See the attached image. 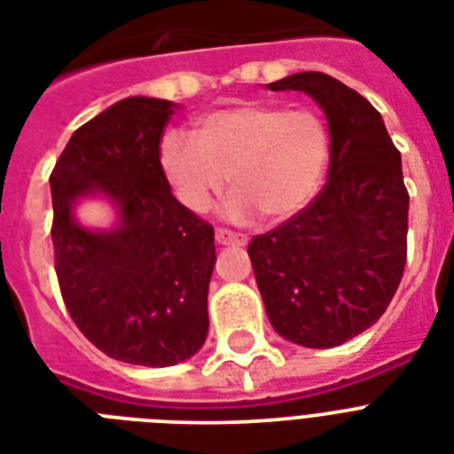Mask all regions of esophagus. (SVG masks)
Segmentation results:
<instances>
[{
  "mask_svg": "<svg viewBox=\"0 0 454 454\" xmlns=\"http://www.w3.org/2000/svg\"><path fill=\"white\" fill-rule=\"evenodd\" d=\"M215 241L220 243V246H246V236L239 234V231H231V230H224V227H218L215 230Z\"/></svg>",
  "mask_w": 454,
  "mask_h": 454,
  "instance_id": "esophagus-1",
  "label": "esophagus"
}]
</instances>
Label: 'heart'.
Returning a JSON list of instances; mask_svg holds the SVG:
<instances>
[{
	"mask_svg": "<svg viewBox=\"0 0 454 454\" xmlns=\"http://www.w3.org/2000/svg\"><path fill=\"white\" fill-rule=\"evenodd\" d=\"M327 162V125L309 108L236 104L197 120L194 137L167 132L160 141L164 178L190 211H208L230 176V220L290 218L313 200Z\"/></svg>",
	"mask_w": 454,
	"mask_h": 454,
	"instance_id": "b5f03b06",
	"label": "heart"
}]
</instances>
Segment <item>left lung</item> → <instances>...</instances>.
Returning a JSON list of instances; mask_svg holds the SVG:
<instances>
[{
  "label": "left lung",
  "mask_w": 454,
  "mask_h": 454,
  "mask_svg": "<svg viewBox=\"0 0 454 454\" xmlns=\"http://www.w3.org/2000/svg\"><path fill=\"white\" fill-rule=\"evenodd\" d=\"M301 90L329 125L327 183L248 254L273 329L306 348H334L383 316L406 267L408 190L402 153L364 97L320 71L269 83Z\"/></svg>",
  "instance_id": "1"
}]
</instances>
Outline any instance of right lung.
<instances>
[{
  "label": "right lung",
  "instance_id": "right-lung-1",
  "mask_svg": "<svg viewBox=\"0 0 454 454\" xmlns=\"http://www.w3.org/2000/svg\"><path fill=\"white\" fill-rule=\"evenodd\" d=\"M176 104L127 97L78 127L51 174L52 248L71 320L108 357L171 366L192 357L208 332L213 224L171 194L160 141ZM108 193L123 223L88 232L74 199Z\"/></svg>",
  "mask_w": 454,
  "mask_h": 454
}]
</instances>
